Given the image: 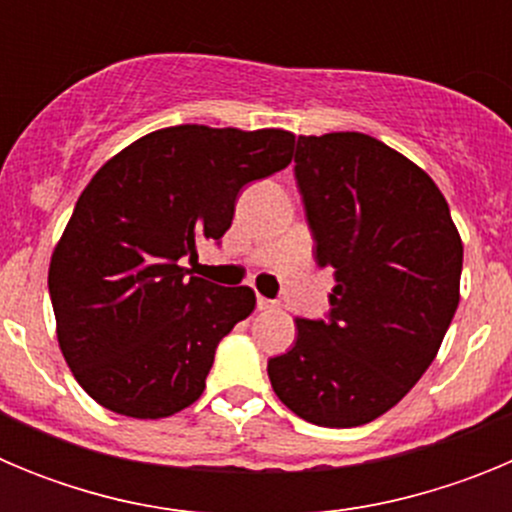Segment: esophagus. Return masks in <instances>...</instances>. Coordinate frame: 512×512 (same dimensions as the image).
<instances>
[{
	"label": "esophagus",
	"instance_id": "obj_1",
	"mask_svg": "<svg viewBox=\"0 0 512 512\" xmlns=\"http://www.w3.org/2000/svg\"><path fill=\"white\" fill-rule=\"evenodd\" d=\"M256 307H259L261 312H269V310H274V307H277V302L274 300H266V297H256Z\"/></svg>",
	"mask_w": 512,
	"mask_h": 512
}]
</instances>
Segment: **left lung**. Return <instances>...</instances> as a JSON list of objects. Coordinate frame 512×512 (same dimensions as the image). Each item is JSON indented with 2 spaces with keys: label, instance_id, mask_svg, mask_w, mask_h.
I'll list each match as a JSON object with an SVG mask.
<instances>
[{
  "label": "left lung",
  "instance_id": "8db88e82",
  "mask_svg": "<svg viewBox=\"0 0 512 512\" xmlns=\"http://www.w3.org/2000/svg\"><path fill=\"white\" fill-rule=\"evenodd\" d=\"M295 182L315 264L333 269L336 287L325 318H297L295 346L266 372L307 423L364 425L436 359L464 248L431 176L372 135H300Z\"/></svg>",
  "mask_w": 512,
  "mask_h": 512
}]
</instances>
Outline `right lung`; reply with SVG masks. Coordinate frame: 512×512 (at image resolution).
<instances>
[{"instance_id": "add662e5", "label": "right lung", "mask_w": 512, "mask_h": 512, "mask_svg": "<svg viewBox=\"0 0 512 512\" xmlns=\"http://www.w3.org/2000/svg\"><path fill=\"white\" fill-rule=\"evenodd\" d=\"M287 130L176 125L110 158L81 192L53 251L58 343L92 400L128 418H166L205 390L217 343L256 295L189 277L197 243L233 223L238 192L292 161Z\"/></svg>"}]
</instances>
